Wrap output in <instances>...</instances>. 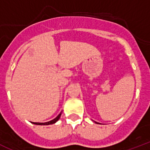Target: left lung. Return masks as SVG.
<instances>
[{
  "label": "left lung",
  "mask_w": 150,
  "mask_h": 150,
  "mask_svg": "<svg viewBox=\"0 0 150 150\" xmlns=\"http://www.w3.org/2000/svg\"><path fill=\"white\" fill-rule=\"evenodd\" d=\"M95 123H97V124H100V123H98V122H95Z\"/></svg>",
  "instance_id": "left-lung-1"
}]
</instances>
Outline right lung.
Segmentation results:
<instances>
[{"label": "right lung", "instance_id": "1", "mask_svg": "<svg viewBox=\"0 0 150 150\" xmlns=\"http://www.w3.org/2000/svg\"><path fill=\"white\" fill-rule=\"evenodd\" d=\"M61 115H62V112H60V114H59V116H57L56 118H55L54 120H51V121L50 122H31V123H33V124L34 125H48L54 124V123L56 122L60 119Z\"/></svg>", "mask_w": 150, "mask_h": 150}]
</instances>
